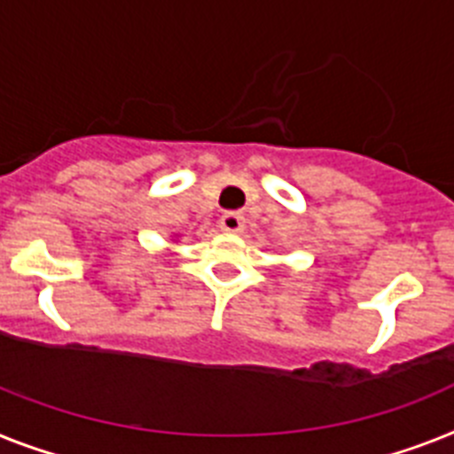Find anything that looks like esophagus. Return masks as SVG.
Instances as JSON below:
<instances>
[{
  "label": "esophagus",
  "mask_w": 454,
  "mask_h": 454,
  "mask_svg": "<svg viewBox=\"0 0 454 454\" xmlns=\"http://www.w3.org/2000/svg\"><path fill=\"white\" fill-rule=\"evenodd\" d=\"M220 230L230 231V234H239L243 231V215L241 213H224L223 218H220Z\"/></svg>",
  "instance_id": "1"
}]
</instances>
